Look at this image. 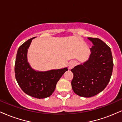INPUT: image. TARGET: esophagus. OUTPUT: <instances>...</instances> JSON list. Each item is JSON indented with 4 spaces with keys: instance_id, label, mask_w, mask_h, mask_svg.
Returning <instances> with one entry per match:
<instances>
[{
    "instance_id": "obj_1",
    "label": "esophagus",
    "mask_w": 122,
    "mask_h": 122,
    "mask_svg": "<svg viewBox=\"0 0 122 122\" xmlns=\"http://www.w3.org/2000/svg\"><path fill=\"white\" fill-rule=\"evenodd\" d=\"M76 65V62L75 61H71V62H70L69 65H68V66H69V69H72Z\"/></svg>"
}]
</instances>
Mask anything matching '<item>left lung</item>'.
<instances>
[{
	"label": "left lung",
	"mask_w": 122,
	"mask_h": 122,
	"mask_svg": "<svg viewBox=\"0 0 122 122\" xmlns=\"http://www.w3.org/2000/svg\"><path fill=\"white\" fill-rule=\"evenodd\" d=\"M93 45L88 60L71 70V82L74 92L81 97L95 96L105 89L112 73L113 63L111 48L97 38L88 37Z\"/></svg>",
	"instance_id": "1"
}]
</instances>
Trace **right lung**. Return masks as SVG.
<instances>
[{
	"mask_svg": "<svg viewBox=\"0 0 122 122\" xmlns=\"http://www.w3.org/2000/svg\"><path fill=\"white\" fill-rule=\"evenodd\" d=\"M29 39L18 49L15 63V78L22 90L29 96L37 99L49 97L68 68L37 72L32 69L27 60V49L32 40Z\"/></svg>",
	"mask_w": 122,
	"mask_h": 122,
	"instance_id": "1",
	"label": "right lung"
}]
</instances>
